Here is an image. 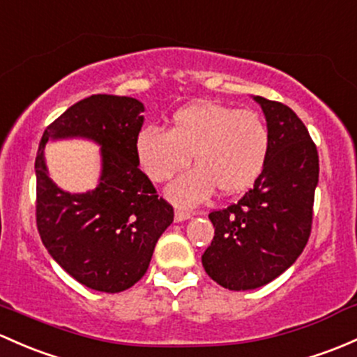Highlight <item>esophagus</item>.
<instances>
[{
	"label": "esophagus",
	"instance_id": "esophagus-1",
	"mask_svg": "<svg viewBox=\"0 0 357 357\" xmlns=\"http://www.w3.org/2000/svg\"><path fill=\"white\" fill-rule=\"evenodd\" d=\"M190 217H193V212H188V210H183V208H176L174 212L176 222H183V220L190 219Z\"/></svg>",
	"mask_w": 357,
	"mask_h": 357
}]
</instances>
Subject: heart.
Instances as JSON below:
<instances>
[{
    "label": "heart",
    "instance_id": "b5f03b06",
    "mask_svg": "<svg viewBox=\"0 0 357 357\" xmlns=\"http://www.w3.org/2000/svg\"><path fill=\"white\" fill-rule=\"evenodd\" d=\"M270 130L257 111L236 109L212 100L190 104L172 114L171 130L147 126L137 137V155L152 181L164 183L188 167H197L169 188L179 205H197L215 186L224 195L253 186L267 164Z\"/></svg>",
    "mask_w": 357,
    "mask_h": 357
}]
</instances>
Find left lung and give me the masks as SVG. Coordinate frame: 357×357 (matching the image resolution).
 I'll return each mask as SVG.
<instances>
[{"instance_id":"left-lung-1","label":"left lung","mask_w":357,"mask_h":357,"mask_svg":"<svg viewBox=\"0 0 357 357\" xmlns=\"http://www.w3.org/2000/svg\"><path fill=\"white\" fill-rule=\"evenodd\" d=\"M267 118L270 152L253 188L238 204L212 210L215 227L202 264L231 291L268 284L298 260L313 224L318 150L305 123L286 104L255 97Z\"/></svg>"}]
</instances>
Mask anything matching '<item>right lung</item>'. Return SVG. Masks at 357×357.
I'll list each match as a JSON object with an SVG mask.
<instances>
[{"mask_svg":"<svg viewBox=\"0 0 357 357\" xmlns=\"http://www.w3.org/2000/svg\"><path fill=\"white\" fill-rule=\"evenodd\" d=\"M144 104L96 93L78 100L44 130L36 157V222L50 255L93 291L121 292L147 272L157 239L174 208L140 171L137 137ZM87 136L103 147L100 186L84 195L59 190L47 176L43 147L50 137Z\"/></svg>","mask_w":357,"mask_h":357,"instance_id":"1","label":"right lung"}]
</instances>
